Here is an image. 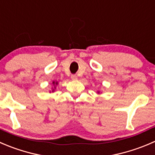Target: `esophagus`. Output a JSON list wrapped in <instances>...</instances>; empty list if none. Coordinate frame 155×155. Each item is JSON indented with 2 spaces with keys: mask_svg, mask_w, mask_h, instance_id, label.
I'll return each mask as SVG.
<instances>
[{
  "mask_svg": "<svg viewBox=\"0 0 155 155\" xmlns=\"http://www.w3.org/2000/svg\"><path fill=\"white\" fill-rule=\"evenodd\" d=\"M71 79H72V80L76 81V80H77V79H78V77H77V76H76V75H72Z\"/></svg>",
  "mask_w": 155,
  "mask_h": 155,
  "instance_id": "esophagus-1",
  "label": "esophagus"
}]
</instances>
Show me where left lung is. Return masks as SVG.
I'll return each mask as SVG.
<instances>
[{"mask_svg":"<svg viewBox=\"0 0 155 155\" xmlns=\"http://www.w3.org/2000/svg\"><path fill=\"white\" fill-rule=\"evenodd\" d=\"M97 93H98V94H100V91H97Z\"/></svg>","mask_w":155,"mask_h":155,"instance_id":"obj_1","label":"left lung"}]
</instances>
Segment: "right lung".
Instances as JSON below:
<instances>
[{"label": "right lung", "instance_id": "add662e5", "mask_svg": "<svg viewBox=\"0 0 155 155\" xmlns=\"http://www.w3.org/2000/svg\"><path fill=\"white\" fill-rule=\"evenodd\" d=\"M52 84H53L54 87H52V88H51L52 90H50V91H49L50 93L51 92H54L55 89H56V85H58V82H55V81H54V82H52Z\"/></svg>", "mask_w": 155, "mask_h": 155}]
</instances>
